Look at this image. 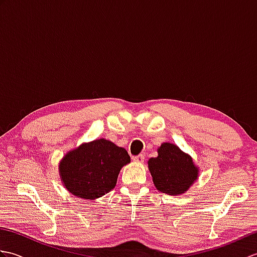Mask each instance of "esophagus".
Here are the masks:
<instances>
[{
    "instance_id": "obj_1",
    "label": "esophagus",
    "mask_w": 257,
    "mask_h": 257,
    "mask_svg": "<svg viewBox=\"0 0 257 257\" xmlns=\"http://www.w3.org/2000/svg\"><path fill=\"white\" fill-rule=\"evenodd\" d=\"M135 162H138V163H143L145 161V156L144 155H139V156H136L133 158Z\"/></svg>"
}]
</instances>
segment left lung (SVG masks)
I'll list each match as a JSON object with an SVG mask.
<instances>
[{"mask_svg": "<svg viewBox=\"0 0 257 257\" xmlns=\"http://www.w3.org/2000/svg\"><path fill=\"white\" fill-rule=\"evenodd\" d=\"M148 168L156 189L169 195L185 193L199 178L192 157L170 143L158 148V157L149 159Z\"/></svg>", "mask_w": 257, "mask_h": 257, "instance_id": "1", "label": "left lung"}]
</instances>
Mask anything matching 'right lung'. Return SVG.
I'll use <instances>...</instances> for the list:
<instances>
[{"label": "right lung", "instance_id": "right-lung-1", "mask_svg": "<svg viewBox=\"0 0 257 257\" xmlns=\"http://www.w3.org/2000/svg\"><path fill=\"white\" fill-rule=\"evenodd\" d=\"M129 162L127 150L101 138L68 151L59 161L58 171L69 193L95 200L116 187L120 170Z\"/></svg>", "mask_w": 257, "mask_h": 257}]
</instances>
